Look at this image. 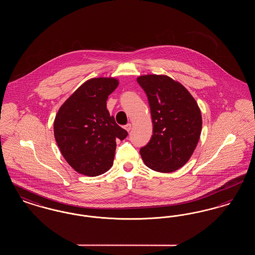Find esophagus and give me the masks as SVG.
Wrapping results in <instances>:
<instances>
[{
  "label": "esophagus",
  "instance_id": "obj_1",
  "mask_svg": "<svg viewBox=\"0 0 255 255\" xmlns=\"http://www.w3.org/2000/svg\"><path fill=\"white\" fill-rule=\"evenodd\" d=\"M124 129H125L127 132H129V131L132 129V124H131V123H128V124H126V125L124 126Z\"/></svg>",
  "mask_w": 255,
  "mask_h": 255
}]
</instances>
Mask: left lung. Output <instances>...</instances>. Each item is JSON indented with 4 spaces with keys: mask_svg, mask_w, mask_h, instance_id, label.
Wrapping results in <instances>:
<instances>
[{
    "mask_svg": "<svg viewBox=\"0 0 255 255\" xmlns=\"http://www.w3.org/2000/svg\"><path fill=\"white\" fill-rule=\"evenodd\" d=\"M153 122L150 141L139 152L146 166L162 173L183 166L194 152L202 131V115L193 97L166 75L139 76Z\"/></svg>",
    "mask_w": 255,
    "mask_h": 255,
    "instance_id": "8db88e82",
    "label": "left lung"
}]
</instances>
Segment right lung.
I'll return each mask as SVG.
<instances>
[{
	"mask_svg": "<svg viewBox=\"0 0 255 255\" xmlns=\"http://www.w3.org/2000/svg\"><path fill=\"white\" fill-rule=\"evenodd\" d=\"M115 78H92L62 105L54 120V136L61 154L76 172L90 177L112 167L117 139L127 131L119 126L106 101L117 89Z\"/></svg>",
	"mask_w": 255,
	"mask_h": 255,
	"instance_id": "1",
	"label": "right lung"
}]
</instances>
